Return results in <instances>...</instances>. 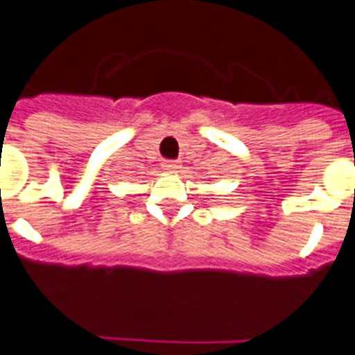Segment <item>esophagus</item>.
Masks as SVG:
<instances>
[{
    "label": "esophagus",
    "mask_w": 355,
    "mask_h": 355,
    "mask_svg": "<svg viewBox=\"0 0 355 355\" xmlns=\"http://www.w3.org/2000/svg\"><path fill=\"white\" fill-rule=\"evenodd\" d=\"M164 170H168V172H175L178 168H180V162L178 160H164Z\"/></svg>",
    "instance_id": "1"
}]
</instances>
